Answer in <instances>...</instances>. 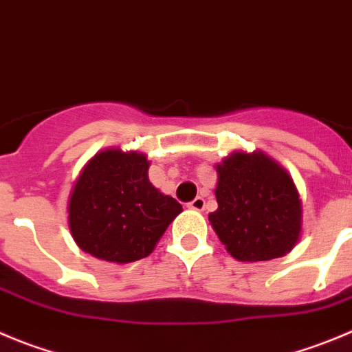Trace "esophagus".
<instances>
[{
  "label": "esophagus",
  "mask_w": 352,
  "mask_h": 352,
  "mask_svg": "<svg viewBox=\"0 0 352 352\" xmlns=\"http://www.w3.org/2000/svg\"><path fill=\"white\" fill-rule=\"evenodd\" d=\"M188 207H192V209L195 210H204V207H206V200H204L202 197H197V199H193L192 202L188 204Z\"/></svg>",
  "instance_id": "obj_1"
}]
</instances>
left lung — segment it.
<instances>
[{
    "label": "left lung",
    "instance_id": "left-lung-1",
    "mask_svg": "<svg viewBox=\"0 0 352 352\" xmlns=\"http://www.w3.org/2000/svg\"><path fill=\"white\" fill-rule=\"evenodd\" d=\"M214 232L239 261H270L296 245L300 199L282 166L264 153H233L217 166Z\"/></svg>",
    "mask_w": 352,
    "mask_h": 352
}]
</instances>
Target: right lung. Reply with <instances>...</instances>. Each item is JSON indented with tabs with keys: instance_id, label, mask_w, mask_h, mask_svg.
Returning a JSON list of instances; mask_svg holds the SVG:
<instances>
[{
	"instance_id": "add662e5",
	"label": "right lung",
	"mask_w": 352,
	"mask_h": 352,
	"mask_svg": "<svg viewBox=\"0 0 352 352\" xmlns=\"http://www.w3.org/2000/svg\"><path fill=\"white\" fill-rule=\"evenodd\" d=\"M143 153L105 150L89 160L69 200V226L85 252L133 263L148 256L170 221L183 210L148 179Z\"/></svg>"
}]
</instances>
